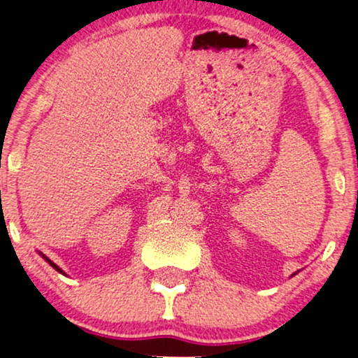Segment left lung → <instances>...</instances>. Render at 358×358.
<instances>
[{
    "mask_svg": "<svg viewBox=\"0 0 358 358\" xmlns=\"http://www.w3.org/2000/svg\"><path fill=\"white\" fill-rule=\"evenodd\" d=\"M294 275H296V273H294Z\"/></svg>",
    "mask_w": 358,
    "mask_h": 358,
    "instance_id": "left-lung-1",
    "label": "left lung"
}]
</instances>
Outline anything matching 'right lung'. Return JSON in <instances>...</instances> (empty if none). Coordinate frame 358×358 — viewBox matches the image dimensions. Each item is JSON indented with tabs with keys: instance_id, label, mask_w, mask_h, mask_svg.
I'll return each mask as SVG.
<instances>
[{
	"instance_id": "right-lung-1",
	"label": "right lung",
	"mask_w": 358,
	"mask_h": 358,
	"mask_svg": "<svg viewBox=\"0 0 358 358\" xmlns=\"http://www.w3.org/2000/svg\"><path fill=\"white\" fill-rule=\"evenodd\" d=\"M39 254H41V252H39ZM41 255H42V259H44V260H45V262H47V264H49V265H50V266H52V268H55V270H57V271H59V273H62V275H65V271H64V270H62V268H60V266H59V265H55V264H54V262H52V260H50V259H47V257H45V255H44V254H41Z\"/></svg>"
}]
</instances>
